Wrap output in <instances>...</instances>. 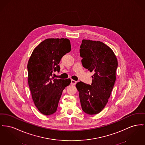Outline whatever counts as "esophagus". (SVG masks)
Masks as SVG:
<instances>
[{"mask_svg": "<svg viewBox=\"0 0 145 145\" xmlns=\"http://www.w3.org/2000/svg\"><path fill=\"white\" fill-rule=\"evenodd\" d=\"M76 83H77V82H76V81H75V80H71V84L72 85H76Z\"/></svg>", "mask_w": 145, "mask_h": 145, "instance_id": "esophagus-1", "label": "esophagus"}]
</instances>
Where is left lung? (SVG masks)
Returning <instances> with one entry per match:
<instances>
[{
	"label": "left lung",
	"mask_w": 145,
	"mask_h": 145,
	"mask_svg": "<svg viewBox=\"0 0 145 145\" xmlns=\"http://www.w3.org/2000/svg\"><path fill=\"white\" fill-rule=\"evenodd\" d=\"M83 66L93 72L92 84H76L82 108L93 115L100 113L108 101L116 81L117 59L111 48L100 41L83 39L80 46Z\"/></svg>",
	"instance_id": "8db88e82"
}]
</instances>
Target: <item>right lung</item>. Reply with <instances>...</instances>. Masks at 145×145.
<instances>
[{"label": "right lung", "mask_w": 145, "mask_h": 145, "mask_svg": "<svg viewBox=\"0 0 145 145\" xmlns=\"http://www.w3.org/2000/svg\"><path fill=\"white\" fill-rule=\"evenodd\" d=\"M71 50L67 38H49L35 48L28 62V82L34 105L41 113L49 116L57 108L64 89L71 79H54L60 71L62 56Z\"/></svg>", "instance_id": "1"}]
</instances>
